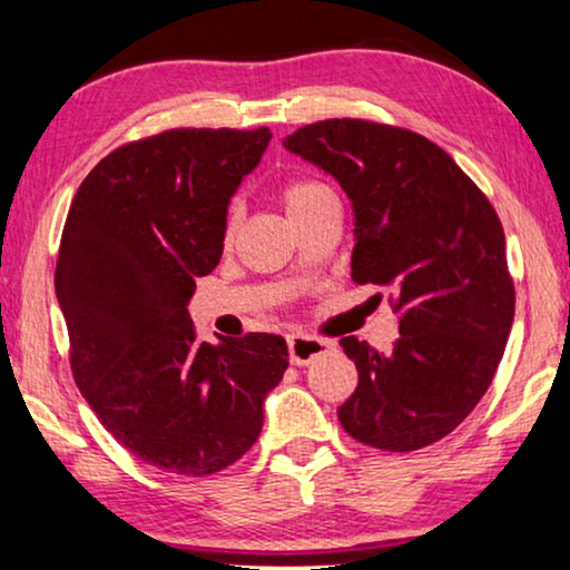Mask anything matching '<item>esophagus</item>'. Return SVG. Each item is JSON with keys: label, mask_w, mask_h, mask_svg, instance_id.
<instances>
[{"label": "esophagus", "mask_w": 570, "mask_h": 570, "mask_svg": "<svg viewBox=\"0 0 570 570\" xmlns=\"http://www.w3.org/2000/svg\"><path fill=\"white\" fill-rule=\"evenodd\" d=\"M287 350H291L293 365H308V363H314L316 357L330 353L332 342L308 337V334H293V337H287Z\"/></svg>", "instance_id": "1"}]
</instances>
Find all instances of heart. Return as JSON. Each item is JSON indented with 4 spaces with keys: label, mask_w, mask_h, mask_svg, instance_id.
Segmentation results:
<instances>
[{
    "label": "heart",
    "mask_w": 570,
    "mask_h": 570,
    "mask_svg": "<svg viewBox=\"0 0 570 570\" xmlns=\"http://www.w3.org/2000/svg\"><path fill=\"white\" fill-rule=\"evenodd\" d=\"M277 191H279V199H283V205L291 217L308 213L311 207L322 205V202H326V199H337L334 197L332 186L316 176H291L279 184ZM236 225H238V217H236V213H230L228 220H225V230H223L225 244L236 236Z\"/></svg>",
    "instance_id": "1"
}]
</instances>
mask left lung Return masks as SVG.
Returning <instances> with one entry per match:
<instances>
[{
    "label": "left lung",
    "instance_id": "obj_1",
    "mask_svg": "<svg viewBox=\"0 0 570 570\" xmlns=\"http://www.w3.org/2000/svg\"><path fill=\"white\" fill-rule=\"evenodd\" d=\"M283 145L353 199V279L392 287L400 314L392 353L342 337L357 389L337 410L340 423L381 451L431 446L482 400L509 340L517 293L498 213L417 131L326 119Z\"/></svg>",
    "mask_w": 570,
    "mask_h": 570
}]
</instances>
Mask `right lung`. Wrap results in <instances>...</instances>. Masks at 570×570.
<instances>
[{
  "label": "right lung",
  "mask_w": 570,
  "mask_h": 570,
  "mask_svg": "<svg viewBox=\"0 0 570 570\" xmlns=\"http://www.w3.org/2000/svg\"><path fill=\"white\" fill-rule=\"evenodd\" d=\"M269 139L267 127L160 131L106 155L69 205L53 287L72 376L106 431L163 472L238 462L287 368L279 334L209 345L186 311Z\"/></svg>",
  "instance_id": "add662e5"
}]
</instances>
